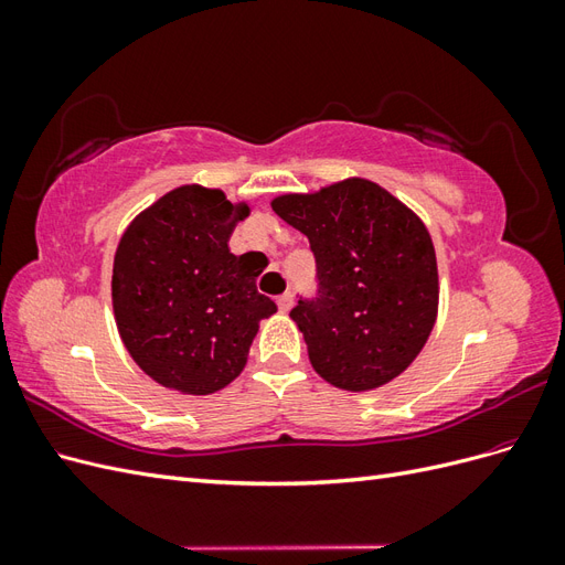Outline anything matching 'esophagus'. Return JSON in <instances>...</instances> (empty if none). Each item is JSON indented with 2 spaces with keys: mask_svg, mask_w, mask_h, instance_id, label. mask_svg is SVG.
Wrapping results in <instances>:
<instances>
[{
  "mask_svg": "<svg viewBox=\"0 0 565 565\" xmlns=\"http://www.w3.org/2000/svg\"><path fill=\"white\" fill-rule=\"evenodd\" d=\"M292 303H295V297L289 295V292H285V295L278 297V309H280L282 313H287L289 309H292Z\"/></svg>",
  "mask_w": 565,
  "mask_h": 565,
  "instance_id": "esophagus-1",
  "label": "esophagus"
}]
</instances>
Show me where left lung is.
I'll list each match as a JSON object with an SVG mask.
<instances>
[{"mask_svg": "<svg viewBox=\"0 0 565 565\" xmlns=\"http://www.w3.org/2000/svg\"><path fill=\"white\" fill-rule=\"evenodd\" d=\"M316 256L318 295L289 311L313 370L344 391L391 382L415 361L438 311V268L419 216L382 185L347 179L270 202Z\"/></svg>", "mask_w": 565, "mask_h": 565, "instance_id": "1", "label": "left lung"}]
</instances>
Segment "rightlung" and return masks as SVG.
<instances>
[{
  "label": "right lung",
  "instance_id": "1",
  "mask_svg": "<svg viewBox=\"0 0 565 565\" xmlns=\"http://www.w3.org/2000/svg\"><path fill=\"white\" fill-rule=\"evenodd\" d=\"M249 214L221 191L181 185L136 216L113 264L119 337L148 377L193 396L231 384L259 320L278 311L256 292L245 254L228 249Z\"/></svg>",
  "mask_w": 565,
  "mask_h": 565
}]
</instances>
